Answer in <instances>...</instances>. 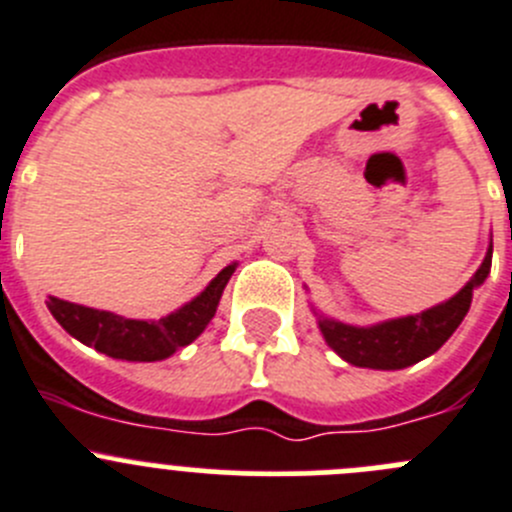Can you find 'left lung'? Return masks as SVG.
<instances>
[{"label": "left lung", "instance_id": "8db88e82", "mask_svg": "<svg viewBox=\"0 0 512 512\" xmlns=\"http://www.w3.org/2000/svg\"><path fill=\"white\" fill-rule=\"evenodd\" d=\"M493 264V246L475 276L445 304L405 319L384 321L377 326H347L339 321L321 319V334L326 344L354 367L402 369L435 354L452 337L470 309L472 291L483 284Z\"/></svg>", "mask_w": 512, "mask_h": 512}]
</instances>
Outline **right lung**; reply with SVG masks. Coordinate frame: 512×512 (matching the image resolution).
Wrapping results in <instances>:
<instances>
[{"label": "right lung", "instance_id": "obj_1", "mask_svg": "<svg viewBox=\"0 0 512 512\" xmlns=\"http://www.w3.org/2000/svg\"><path fill=\"white\" fill-rule=\"evenodd\" d=\"M233 269L236 266H226L201 296L160 321L123 319L110 311L70 304L55 296H50L47 309L67 334L107 357L128 359V362H158V359L170 357L175 349L191 344L206 329V324L216 314V306Z\"/></svg>", "mask_w": 512, "mask_h": 512}]
</instances>
